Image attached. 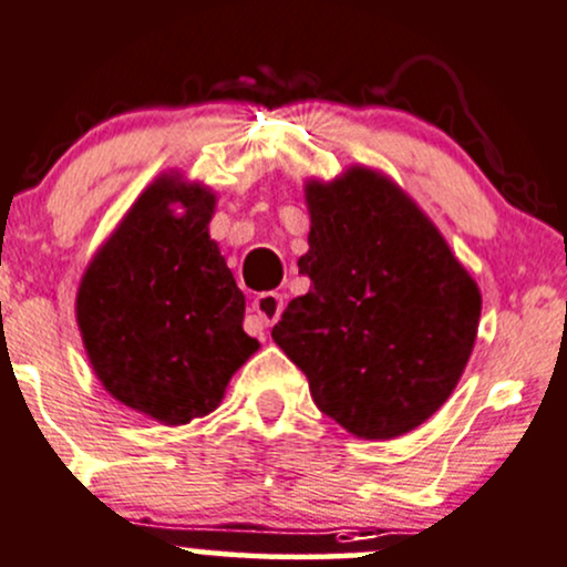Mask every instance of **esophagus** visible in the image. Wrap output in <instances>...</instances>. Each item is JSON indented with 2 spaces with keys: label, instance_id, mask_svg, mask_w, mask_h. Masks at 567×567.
<instances>
[{
  "label": "esophagus",
  "instance_id": "obj_1",
  "mask_svg": "<svg viewBox=\"0 0 567 567\" xmlns=\"http://www.w3.org/2000/svg\"><path fill=\"white\" fill-rule=\"evenodd\" d=\"M279 315H282V296L274 293H260L255 296L252 301V322L258 328H266V326H274V322L279 320Z\"/></svg>",
  "mask_w": 567,
  "mask_h": 567
}]
</instances>
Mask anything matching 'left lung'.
<instances>
[{
    "instance_id": "left-lung-1",
    "label": "left lung",
    "mask_w": 567,
    "mask_h": 567,
    "mask_svg": "<svg viewBox=\"0 0 567 567\" xmlns=\"http://www.w3.org/2000/svg\"><path fill=\"white\" fill-rule=\"evenodd\" d=\"M307 296L271 339L303 371L322 414L358 439L414 431L457 388L482 293L433 220L369 166L307 179Z\"/></svg>"
}]
</instances>
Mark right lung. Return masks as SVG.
I'll return each instance as SVG.
<instances>
[{
  "label": "right lung",
  "instance_id": "1",
  "mask_svg": "<svg viewBox=\"0 0 567 567\" xmlns=\"http://www.w3.org/2000/svg\"><path fill=\"white\" fill-rule=\"evenodd\" d=\"M217 196L179 172L136 196L85 266L74 301L102 388L161 425L220 406L258 352L245 333V293L209 236Z\"/></svg>",
  "mask_w": 567,
  "mask_h": 567
}]
</instances>
